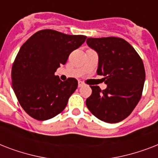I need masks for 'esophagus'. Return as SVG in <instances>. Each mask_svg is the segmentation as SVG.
<instances>
[{
	"instance_id": "34e87169",
	"label": "esophagus",
	"mask_w": 158,
	"mask_h": 158,
	"mask_svg": "<svg viewBox=\"0 0 158 158\" xmlns=\"http://www.w3.org/2000/svg\"><path fill=\"white\" fill-rule=\"evenodd\" d=\"M84 85V84L83 83V82L79 81V84H78V86H79V88H81V87H83Z\"/></svg>"
}]
</instances>
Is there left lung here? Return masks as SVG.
Returning a JSON list of instances; mask_svg holds the SVG:
<instances>
[{
    "label": "left lung",
    "mask_w": 158,
    "mask_h": 158,
    "mask_svg": "<svg viewBox=\"0 0 158 158\" xmlns=\"http://www.w3.org/2000/svg\"><path fill=\"white\" fill-rule=\"evenodd\" d=\"M98 55L97 74L103 75L106 89L90 86L92 95L86 106L98 119L107 123L120 122L128 117L142 96L145 70L135 48L120 38H94L86 41Z\"/></svg>",
    "instance_id": "8db88e82"
}]
</instances>
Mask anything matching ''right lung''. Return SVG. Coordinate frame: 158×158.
Segmentation results:
<instances>
[{"label":"right lung","mask_w":158,"mask_h":158,"mask_svg":"<svg viewBox=\"0 0 158 158\" xmlns=\"http://www.w3.org/2000/svg\"><path fill=\"white\" fill-rule=\"evenodd\" d=\"M86 38L44 29L31 36L21 47L11 70L12 88L31 117L49 120L65 108L78 81L74 78L61 81L55 72Z\"/></svg>","instance_id":"right-lung-1"}]
</instances>
